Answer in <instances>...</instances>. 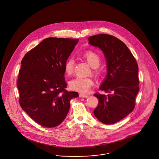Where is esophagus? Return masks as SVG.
Listing matches in <instances>:
<instances>
[{
    "label": "esophagus",
    "instance_id": "esophagus-1",
    "mask_svg": "<svg viewBox=\"0 0 159 159\" xmlns=\"http://www.w3.org/2000/svg\"><path fill=\"white\" fill-rule=\"evenodd\" d=\"M79 97H82V98H86V97H87V96L86 94H83V93H80Z\"/></svg>",
    "mask_w": 159,
    "mask_h": 159
}]
</instances>
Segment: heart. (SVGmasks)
<instances>
[{"instance_id": "b5f03b06", "label": "heart", "mask_w": 159, "mask_h": 159, "mask_svg": "<svg viewBox=\"0 0 159 159\" xmlns=\"http://www.w3.org/2000/svg\"><path fill=\"white\" fill-rule=\"evenodd\" d=\"M83 57L89 65L93 68L98 67L100 64V58L96 53L92 51H87L84 53ZM75 61L73 59H68L65 63L63 70L66 75H70L73 72ZM97 74V71H94ZM94 84V82L90 77H75L69 82V86L71 90L80 92L86 93Z\"/></svg>"}]
</instances>
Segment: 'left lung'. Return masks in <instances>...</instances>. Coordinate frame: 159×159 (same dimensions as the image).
Returning a JSON list of instances; mask_svg holds the SVG:
<instances>
[{"mask_svg":"<svg viewBox=\"0 0 159 159\" xmlns=\"http://www.w3.org/2000/svg\"><path fill=\"white\" fill-rule=\"evenodd\" d=\"M89 43L100 48L107 61V75L97 93L98 104L94 114L102 123L110 125L122 120L134 110L139 92L138 66L130 50L122 41L109 34L89 37Z\"/></svg>","mask_w":159,"mask_h":159,"instance_id":"1","label":"left lung"}]
</instances>
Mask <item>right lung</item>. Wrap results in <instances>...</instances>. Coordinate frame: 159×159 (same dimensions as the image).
<instances>
[{"instance_id": "right-lung-1", "label": "right lung", "mask_w": 159, "mask_h": 159, "mask_svg": "<svg viewBox=\"0 0 159 159\" xmlns=\"http://www.w3.org/2000/svg\"><path fill=\"white\" fill-rule=\"evenodd\" d=\"M79 39H45L24 55L17 86L20 105L31 119L47 128L60 125L77 92L65 89L63 66Z\"/></svg>"}]
</instances>
